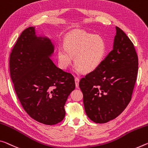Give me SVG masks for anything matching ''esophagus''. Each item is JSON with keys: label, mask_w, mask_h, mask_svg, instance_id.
Listing matches in <instances>:
<instances>
[{"label": "esophagus", "mask_w": 148, "mask_h": 148, "mask_svg": "<svg viewBox=\"0 0 148 148\" xmlns=\"http://www.w3.org/2000/svg\"><path fill=\"white\" fill-rule=\"evenodd\" d=\"M74 80H75V84H76V88H78L79 87V79L78 77H76V78H74Z\"/></svg>", "instance_id": "1"}]
</instances>
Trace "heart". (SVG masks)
I'll return each instance as SVG.
<instances>
[{"instance_id":"1","label":"heart","mask_w":148,"mask_h":148,"mask_svg":"<svg viewBox=\"0 0 148 148\" xmlns=\"http://www.w3.org/2000/svg\"><path fill=\"white\" fill-rule=\"evenodd\" d=\"M105 52L104 39L99 35L85 32H74L65 37L64 48L57 51L58 65L66 70L73 62L76 64L75 71L91 72L101 62Z\"/></svg>"}]
</instances>
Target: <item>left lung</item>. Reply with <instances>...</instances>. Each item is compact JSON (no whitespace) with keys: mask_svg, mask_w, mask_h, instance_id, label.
<instances>
[{"mask_svg":"<svg viewBox=\"0 0 148 148\" xmlns=\"http://www.w3.org/2000/svg\"><path fill=\"white\" fill-rule=\"evenodd\" d=\"M112 50L79 82L86 114L96 123L118 116L130 101L137 79L138 58L134 44L116 27Z\"/></svg>","mask_w":148,"mask_h":148,"instance_id":"8db88e82","label":"left lung"}]
</instances>
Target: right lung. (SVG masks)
Wrapping results in <instances>:
<instances>
[{
	"mask_svg": "<svg viewBox=\"0 0 148 148\" xmlns=\"http://www.w3.org/2000/svg\"><path fill=\"white\" fill-rule=\"evenodd\" d=\"M54 46L37 37L34 27L23 30L10 55L9 66L20 103L33 119L56 125L65 116L64 105L75 89L72 74L56 66L50 58Z\"/></svg>",
	"mask_w": 148,
	"mask_h": 148,
	"instance_id": "right-lung-1",
	"label": "right lung"
}]
</instances>
